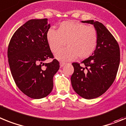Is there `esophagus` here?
Segmentation results:
<instances>
[{
    "label": "esophagus",
    "instance_id": "obj_1",
    "mask_svg": "<svg viewBox=\"0 0 126 126\" xmlns=\"http://www.w3.org/2000/svg\"><path fill=\"white\" fill-rule=\"evenodd\" d=\"M66 64V63H64V62H61V63H60V67H63V66H64V65H65Z\"/></svg>",
    "mask_w": 126,
    "mask_h": 126
}]
</instances>
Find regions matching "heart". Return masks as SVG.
Wrapping results in <instances>:
<instances>
[{
	"label": "heart",
	"instance_id": "obj_1",
	"mask_svg": "<svg viewBox=\"0 0 126 126\" xmlns=\"http://www.w3.org/2000/svg\"><path fill=\"white\" fill-rule=\"evenodd\" d=\"M46 39L50 49L56 52L64 46L66 48L56 53L60 61H71L78 56L85 59L90 56L96 49L98 42V32L94 27L74 21L61 23L57 30L49 28Z\"/></svg>",
	"mask_w": 126,
	"mask_h": 126
}]
</instances>
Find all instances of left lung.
Masks as SVG:
<instances>
[{
	"mask_svg": "<svg viewBox=\"0 0 126 126\" xmlns=\"http://www.w3.org/2000/svg\"><path fill=\"white\" fill-rule=\"evenodd\" d=\"M93 25L98 34L96 49L80 63H73L71 83L76 93L85 99H94L105 93L113 84L120 63V49L113 36L101 23L82 21Z\"/></svg>",
	"mask_w": 126,
	"mask_h": 126,
	"instance_id": "1",
	"label": "left lung"
}]
</instances>
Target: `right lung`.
<instances>
[{
    "mask_svg": "<svg viewBox=\"0 0 126 126\" xmlns=\"http://www.w3.org/2000/svg\"><path fill=\"white\" fill-rule=\"evenodd\" d=\"M51 27L47 19H33L19 27L14 33L7 49L8 62L16 86L33 99L44 98L53 88V77L60 68L53 58L46 39Z\"/></svg>",
    "mask_w": 126,
    "mask_h": 126,
    "instance_id": "1",
    "label": "right lung"
}]
</instances>
